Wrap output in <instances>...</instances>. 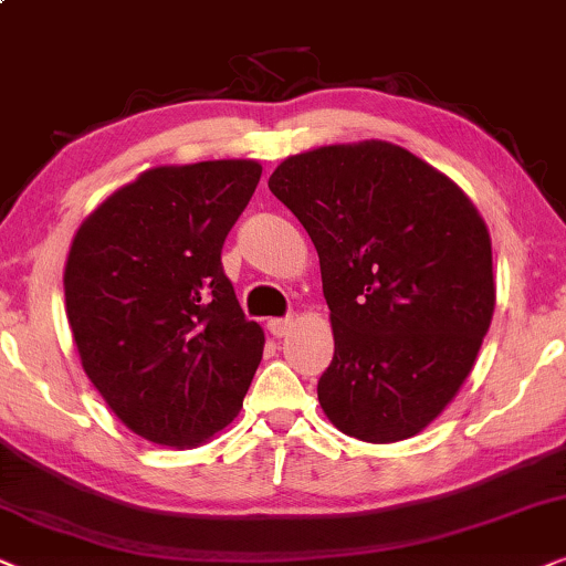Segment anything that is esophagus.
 <instances>
[{
    "instance_id": "esophagus-1",
    "label": "esophagus",
    "mask_w": 566,
    "mask_h": 566,
    "mask_svg": "<svg viewBox=\"0 0 566 566\" xmlns=\"http://www.w3.org/2000/svg\"><path fill=\"white\" fill-rule=\"evenodd\" d=\"M290 328H292V318H271V321H269V331H271V334H274L276 338L287 336Z\"/></svg>"
}]
</instances>
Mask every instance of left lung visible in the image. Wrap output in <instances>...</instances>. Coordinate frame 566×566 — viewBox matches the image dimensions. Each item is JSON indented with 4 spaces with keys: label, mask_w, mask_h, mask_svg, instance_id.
Masks as SVG:
<instances>
[{
    "label": "left lung",
    "mask_w": 566,
    "mask_h": 566,
    "mask_svg": "<svg viewBox=\"0 0 566 566\" xmlns=\"http://www.w3.org/2000/svg\"><path fill=\"white\" fill-rule=\"evenodd\" d=\"M269 188L321 259L334 328L321 409L365 442L419 434L461 390L492 323L479 209L446 172L380 139L292 155Z\"/></svg>",
    "instance_id": "obj_1"
}]
</instances>
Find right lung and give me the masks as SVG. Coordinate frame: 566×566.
I'll return each instance as SVG.
<instances>
[{
	"label": "right lung",
	"instance_id": "add662e5",
	"mask_svg": "<svg viewBox=\"0 0 566 566\" xmlns=\"http://www.w3.org/2000/svg\"><path fill=\"white\" fill-rule=\"evenodd\" d=\"M255 160L153 168L111 193L72 240L66 318L111 411L157 446L196 448L243 409L263 354L222 269L259 186Z\"/></svg>",
	"mask_w": 566,
	"mask_h": 566
}]
</instances>
